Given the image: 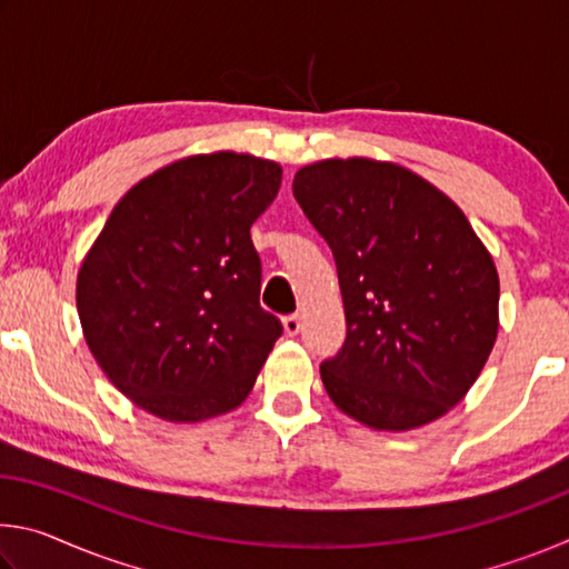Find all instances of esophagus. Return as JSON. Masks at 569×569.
Wrapping results in <instances>:
<instances>
[{"mask_svg": "<svg viewBox=\"0 0 569 569\" xmlns=\"http://www.w3.org/2000/svg\"><path fill=\"white\" fill-rule=\"evenodd\" d=\"M283 329H286L288 336H296L298 331H301V316H298V313L286 316V319H283Z\"/></svg>", "mask_w": 569, "mask_h": 569, "instance_id": "esophagus-1", "label": "esophagus"}]
</instances>
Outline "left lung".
<instances>
[{"label": "left lung", "instance_id": "left-lung-1", "mask_svg": "<svg viewBox=\"0 0 569 569\" xmlns=\"http://www.w3.org/2000/svg\"><path fill=\"white\" fill-rule=\"evenodd\" d=\"M293 196L339 273L346 341L321 363L331 401L371 429L439 419L497 339L492 256L445 192L393 162H313Z\"/></svg>", "mask_w": 569, "mask_h": 569}]
</instances>
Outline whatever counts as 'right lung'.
<instances>
[{
  "label": "right lung",
  "mask_w": 569,
  "mask_h": 569,
  "mask_svg": "<svg viewBox=\"0 0 569 569\" xmlns=\"http://www.w3.org/2000/svg\"><path fill=\"white\" fill-rule=\"evenodd\" d=\"M281 168L192 156L124 192L77 276V313L108 379L140 409L203 421L253 389L281 321L261 308L250 226Z\"/></svg>",
  "instance_id": "right-lung-1"
}]
</instances>
